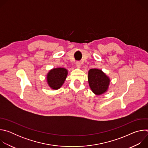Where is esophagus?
Instances as JSON below:
<instances>
[{"instance_id": "esophagus-1", "label": "esophagus", "mask_w": 148, "mask_h": 148, "mask_svg": "<svg viewBox=\"0 0 148 148\" xmlns=\"http://www.w3.org/2000/svg\"><path fill=\"white\" fill-rule=\"evenodd\" d=\"M81 62L79 61H77L76 63H75V65H76V67H78V68H80L81 67Z\"/></svg>"}]
</instances>
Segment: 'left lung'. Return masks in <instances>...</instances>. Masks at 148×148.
<instances>
[{
  "label": "left lung",
  "instance_id": "1",
  "mask_svg": "<svg viewBox=\"0 0 148 148\" xmlns=\"http://www.w3.org/2000/svg\"><path fill=\"white\" fill-rule=\"evenodd\" d=\"M109 78L101 70L94 69L88 72L89 86L92 92L97 95L106 92L110 84Z\"/></svg>",
  "mask_w": 148,
  "mask_h": 148
}]
</instances>
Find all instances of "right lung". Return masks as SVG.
Listing matches in <instances>:
<instances>
[{"instance_id":"1","label":"right lung","mask_w":148,"mask_h":148,"mask_svg":"<svg viewBox=\"0 0 148 148\" xmlns=\"http://www.w3.org/2000/svg\"><path fill=\"white\" fill-rule=\"evenodd\" d=\"M67 75V70L63 68L54 69L47 75L49 86L54 90L60 88L64 83Z\"/></svg>"}]
</instances>
